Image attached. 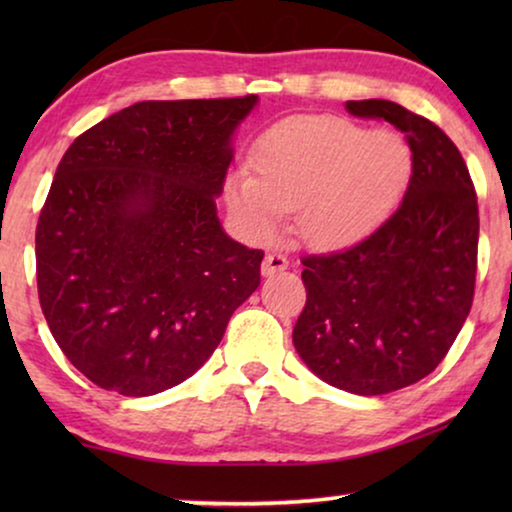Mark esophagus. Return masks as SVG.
I'll list each match as a JSON object with an SVG mask.
<instances>
[{
    "instance_id": "esophagus-1",
    "label": "esophagus",
    "mask_w": 512,
    "mask_h": 512,
    "mask_svg": "<svg viewBox=\"0 0 512 512\" xmlns=\"http://www.w3.org/2000/svg\"><path fill=\"white\" fill-rule=\"evenodd\" d=\"M289 268V261L282 254H268L263 258V265H261V272L265 277L275 275V272H282Z\"/></svg>"
}]
</instances>
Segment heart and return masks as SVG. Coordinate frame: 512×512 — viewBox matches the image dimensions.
<instances>
[{
    "label": "heart",
    "instance_id": "b5f03b06",
    "mask_svg": "<svg viewBox=\"0 0 512 512\" xmlns=\"http://www.w3.org/2000/svg\"><path fill=\"white\" fill-rule=\"evenodd\" d=\"M254 172L226 181V205L256 240L298 226L317 247L352 244L380 226L401 195L410 151L394 130L366 132L340 116H296L277 123L251 153Z\"/></svg>",
    "mask_w": 512,
    "mask_h": 512
}]
</instances>
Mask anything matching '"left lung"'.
Returning a JSON list of instances; mask_svg holds the SVG:
<instances>
[{"instance_id": "left-lung-1", "label": "left lung", "mask_w": 512, "mask_h": 512, "mask_svg": "<svg viewBox=\"0 0 512 512\" xmlns=\"http://www.w3.org/2000/svg\"><path fill=\"white\" fill-rule=\"evenodd\" d=\"M405 132V198L352 249L303 258L307 303L293 345L319 380L382 396L436 370L471 312L478 200L457 146L438 125L389 100L347 102Z\"/></svg>"}]
</instances>
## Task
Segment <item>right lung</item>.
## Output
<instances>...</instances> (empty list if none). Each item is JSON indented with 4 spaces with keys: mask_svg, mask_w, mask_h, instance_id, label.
<instances>
[{
    "mask_svg": "<svg viewBox=\"0 0 512 512\" xmlns=\"http://www.w3.org/2000/svg\"><path fill=\"white\" fill-rule=\"evenodd\" d=\"M256 104L137 102L62 156L37 226L39 300L58 347L97 387H177L261 284L263 251L230 240L216 214Z\"/></svg>",
    "mask_w": 512,
    "mask_h": 512,
    "instance_id": "1",
    "label": "right lung"
}]
</instances>
